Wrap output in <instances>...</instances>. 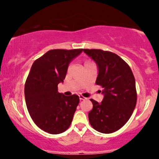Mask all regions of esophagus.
<instances>
[{"mask_svg":"<svg viewBox=\"0 0 159 159\" xmlns=\"http://www.w3.org/2000/svg\"><path fill=\"white\" fill-rule=\"evenodd\" d=\"M79 98H80V100H85L86 99V98L82 96V95H79Z\"/></svg>","mask_w":159,"mask_h":159,"instance_id":"esophagus-1","label":"esophagus"}]
</instances>
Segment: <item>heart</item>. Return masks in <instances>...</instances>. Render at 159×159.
<instances>
[{"label": "heart", "instance_id": "heart-1", "mask_svg": "<svg viewBox=\"0 0 159 159\" xmlns=\"http://www.w3.org/2000/svg\"><path fill=\"white\" fill-rule=\"evenodd\" d=\"M88 62H89V61H86V62H85V63H88Z\"/></svg>", "mask_w": 159, "mask_h": 159}]
</instances>
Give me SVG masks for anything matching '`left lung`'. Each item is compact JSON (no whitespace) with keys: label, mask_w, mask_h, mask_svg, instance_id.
I'll return each mask as SVG.
<instances>
[{"label":"left lung","mask_w":159,"mask_h":159,"mask_svg":"<svg viewBox=\"0 0 159 159\" xmlns=\"http://www.w3.org/2000/svg\"><path fill=\"white\" fill-rule=\"evenodd\" d=\"M96 63L95 84L103 88L101 103L90 99L88 118L93 129L109 134L121 129L132 116L137 103L135 80L127 63L118 55L99 49H83Z\"/></svg>","instance_id":"left-lung-1"}]
</instances>
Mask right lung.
<instances>
[{"instance_id": "right-lung-1", "label": "right lung", "mask_w": 159, "mask_h": 159, "mask_svg": "<svg viewBox=\"0 0 159 159\" xmlns=\"http://www.w3.org/2000/svg\"><path fill=\"white\" fill-rule=\"evenodd\" d=\"M83 49L48 51L32 64L25 87L26 105L34 124L48 133L56 134L70 126L80 98L58 92L69 63Z\"/></svg>"}]
</instances>
